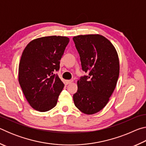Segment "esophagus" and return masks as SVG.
<instances>
[{"label":"esophagus","instance_id":"34e87169","mask_svg":"<svg viewBox=\"0 0 146 146\" xmlns=\"http://www.w3.org/2000/svg\"><path fill=\"white\" fill-rule=\"evenodd\" d=\"M73 82V80H66V84H69L72 83Z\"/></svg>","mask_w":146,"mask_h":146}]
</instances>
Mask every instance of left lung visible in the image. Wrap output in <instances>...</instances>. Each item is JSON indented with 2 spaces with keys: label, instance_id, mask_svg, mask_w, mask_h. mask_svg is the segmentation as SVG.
<instances>
[{
  "label": "left lung",
  "instance_id": "obj_1",
  "mask_svg": "<svg viewBox=\"0 0 146 146\" xmlns=\"http://www.w3.org/2000/svg\"><path fill=\"white\" fill-rule=\"evenodd\" d=\"M73 39L82 70L88 73L77 81L74 104L83 113L93 115L105 107L115 90L119 76V58L112 43L100 35H78Z\"/></svg>",
  "mask_w": 146,
  "mask_h": 146
}]
</instances>
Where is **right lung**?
Masks as SVG:
<instances>
[{
  "instance_id": "1",
  "label": "right lung",
  "mask_w": 146,
  "mask_h": 146,
  "mask_svg": "<svg viewBox=\"0 0 146 146\" xmlns=\"http://www.w3.org/2000/svg\"><path fill=\"white\" fill-rule=\"evenodd\" d=\"M70 38L48 36L31 40L22 54L19 66V82L24 96L34 110L46 112L56 105L64 87L55 71Z\"/></svg>"
}]
</instances>
